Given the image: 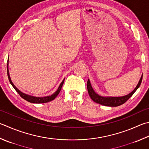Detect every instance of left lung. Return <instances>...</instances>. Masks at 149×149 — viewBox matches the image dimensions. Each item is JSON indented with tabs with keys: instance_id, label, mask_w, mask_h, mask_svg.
Listing matches in <instances>:
<instances>
[{
	"instance_id": "obj_1",
	"label": "left lung",
	"mask_w": 149,
	"mask_h": 149,
	"mask_svg": "<svg viewBox=\"0 0 149 149\" xmlns=\"http://www.w3.org/2000/svg\"><path fill=\"white\" fill-rule=\"evenodd\" d=\"M142 78H143V74L141 76V78H140V80L139 81L138 84H137V86L136 87V88L134 89V90L130 93H129L128 95H125V96H123V97H106L100 96V95H99L94 91L93 89L92 88V86L91 85L90 81H89V79L88 80V83H87V88H88L89 97H91V99L93 100L94 102H97L98 104H100L103 105V106H111V107H116V106H119L127 102V101L130 99L132 96L133 94L136 92L137 89L139 88L140 85H141V82H142Z\"/></svg>"
}]
</instances>
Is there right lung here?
<instances>
[{
    "label": "right lung",
    "instance_id": "1",
    "mask_svg": "<svg viewBox=\"0 0 149 149\" xmlns=\"http://www.w3.org/2000/svg\"><path fill=\"white\" fill-rule=\"evenodd\" d=\"M7 74H8V79H9V81L10 84H12V86L13 87V88L15 89V91L18 93L19 95L24 99V100H27L28 102H32V103H36V104H40V103H46V102H49L50 101H51L52 100H54L56 97L58 96V95L59 94V93L60 92L61 89L62 88V86L64 82V79L61 83L60 84V86L58 87V88L57 89V91L55 93H54L52 95L50 96H47V97H33V96H31V95H26L25 93H23L21 92L20 90L16 88L15 86L14 85L13 82H12V80H11L10 77V74H9V70H8V63H7Z\"/></svg>",
    "mask_w": 149,
    "mask_h": 149
}]
</instances>
